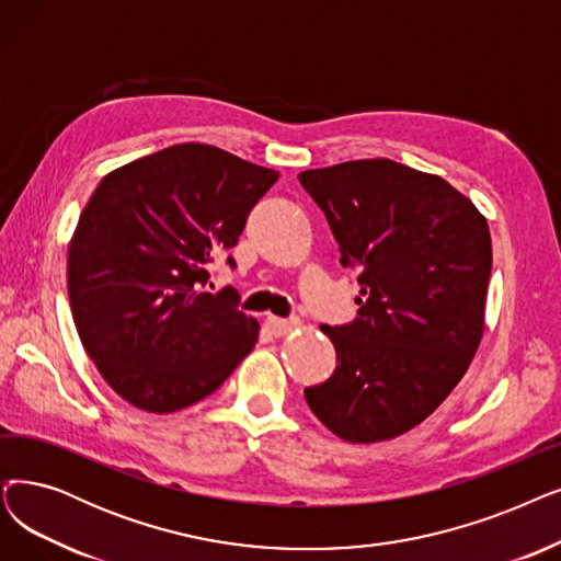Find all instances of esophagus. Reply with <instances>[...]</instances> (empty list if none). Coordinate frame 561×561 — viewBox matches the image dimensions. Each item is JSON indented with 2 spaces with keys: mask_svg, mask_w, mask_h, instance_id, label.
I'll list each match as a JSON object with an SVG mask.
<instances>
[{
  "mask_svg": "<svg viewBox=\"0 0 561 561\" xmlns=\"http://www.w3.org/2000/svg\"><path fill=\"white\" fill-rule=\"evenodd\" d=\"M296 328H298L296 319H277V316L267 319V330H271V334H275V336H284L288 332H294Z\"/></svg>",
  "mask_w": 561,
  "mask_h": 561,
  "instance_id": "esophagus-1",
  "label": "esophagus"
}]
</instances>
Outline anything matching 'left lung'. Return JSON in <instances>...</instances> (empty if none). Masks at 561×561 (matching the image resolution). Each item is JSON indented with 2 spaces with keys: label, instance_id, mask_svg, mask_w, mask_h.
Here are the masks:
<instances>
[{
  "label": "left lung",
  "instance_id": "obj_1",
  "mask_svg": "<svg viewBox=\"0 0 561 561\" xmlns=\"http://www.w3.org/2000/svg\"><path fill=\"white\" fill-rule=\"evenodd\" d=\"M298 179L362 294L353 323L321 325L336 369L305 399L341 440H389L449 397L479 348L493 265L489 222L445 179L387 158Z\"/></svg>",
  "mask_w": 561,
  "mask_h": 561
}]
</instances>
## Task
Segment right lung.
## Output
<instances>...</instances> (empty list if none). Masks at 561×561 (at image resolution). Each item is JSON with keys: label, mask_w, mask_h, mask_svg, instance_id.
Instances as JSON below:
<instances>
[{"label": "right lung", "mask_w": 561, "mask_h": 561, "mask_svg": "<svg viewBox=\"0 0 561 561\" xmlns=\"http://www.w3.org/2000/svg\"><path fill=\"white\" fill-rule=\"evenodd\" d=\"M277 179L190 141L95 187L68 248V298L84 351L121 399L158 415L183 410L254 348L259 323L236 288L208 294V263L236 245Z\"/></svg>", "instance_id": "obj_1"}]
</instances>
